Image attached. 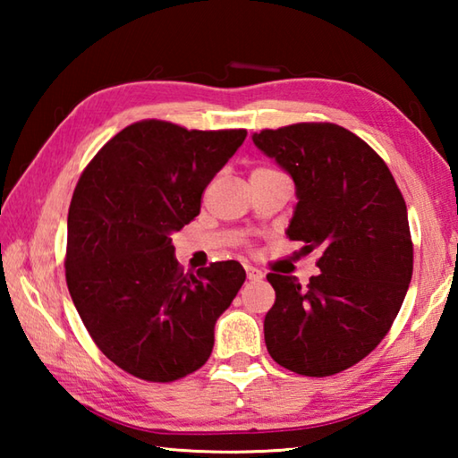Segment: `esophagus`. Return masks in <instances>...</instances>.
I'll return each mask as SVG.
<instances>
[{
	"instance_id": "esophagus-1",
	"label": "esophagus",
	"mask_w": 458,
	"mask_h": 458,
	"mask_svg": "<svg viewBox=\"0 0 458 458\" xmlns=\"http://www.w3.org/2000/svg\"><path fill=\"white\" fill-rule=\"evenodd\" d=\"M244 268H246V276H248V281H260L262 276V270H259V268H254V267H250V265H244Z\"/></svg>"
}]
</instances>
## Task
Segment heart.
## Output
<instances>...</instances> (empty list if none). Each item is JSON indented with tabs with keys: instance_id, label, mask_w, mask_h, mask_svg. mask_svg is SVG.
Here are the masks:
<instances>
[{
	"instance_id": "b5f03b06",
	"label": "heart",
	"mask_w": 458,
	"mask_h": 458,
	"mask_svg": "<svg viewBox=\"0 0 458 458\" xmlns=\"http://www.w3.org/2000/svg\"><path fill=\"white\" fill-rule=\"evenodd\" d=\"M270 172H275V169H268V167H259V169H254L252 175H254V174H270Z\"/></svg>"
}]
</instances>
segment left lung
Returning <instances> with one entry per match:
<instances>
[{
	"instance_id": "1",
	"label": "left lung",
	"mask_w": 458,
	"mask_h": 458,
	"mask_svg": "<svg viewBox=\"0 0 458 458\" xmlns=\"http://www.w3.org/2000/svg\"><path fill=\"white\" fill-rule=\"evenodd\" d=\"M252 141L294 180L286 236L315 252L321 270L305 286L267 275L276 293L267 350L294 374H339L376 350L406 297L414 246L404 196L386 161L335 123L262 129Z\"/></svg>"
}]
</instances>
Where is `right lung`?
I'll return each mask as SVG.
<instances>
[{
	"label": "right lung",
	"mask_w": 458,
	"mask_h": 458,
	"mask_svg": "<svg viewBox=\"0 0 458 458\" xmlns=\"http://www.w3.org/2000/svg\"><path fill=\"white\" fill-rule=\"evenodd\" d=\"M244 139L246 129L137 121L100 147L76 183L66 284L98 350L131 376L175 382L210 358L216 319L246 273L236 260L183 273L172 234L199 214L206 185Z\"/></svg>",
	"instance_id": "1"
}]
</instances>
